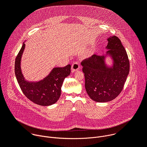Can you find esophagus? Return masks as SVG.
<instances>
[{"label": "esophagus", "instance_id": "esophagus-1", "mask_svg": "<svg viewBox=\"0 0 147 147\" xmlns=\"http://www.w3.org/2000/svg\"><path fill=\"white\" fill-rule=\"evenodd\" d=\"M80 69V64L77 62H74L73 63L72 66H71V69H72V71H76L77 70H78Z\"/></svg>", "mask_w": 147, "mask_h": 147}]
</instances>
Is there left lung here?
<instances>
[{"instance_id":"1","label":"left lung","mask_w":147,"mask_h":147,"mask_svg":"<svg viewBox=\"0 0 147 147\" xmlns=\"http://www.w3.org/2000/svg\"><path fill=\"white\" fill-rule=\"evenodd\" d=\"M107 51L113 60L112 67L105 63V56L93 55L81 61L85 76V87L91 99L106 102L115 99L121 92L130 71L126 51L119 38H108Z\"/></svg>"}]
</instances>
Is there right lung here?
<instances>
[{"mask_svg": "<svg viewBox=\"0 0 147 147\" xmlns=\"http://www.w3.org/2000/svg\"><path fill=\"white\" fill-rule=\"evenodd\" d=\"M25 48L23 44L15 60L14 71L20 87L31 101L40 106H49L56 103L61 95V87L64 79L71 72V66L55 67L43 80L36 82L27 81L21 71V57Z\"/></svg>", "mask_w": 147, "mask_h": 147, "instance_id": "right-lung-1", "label": "right lung"}]
</instances>
